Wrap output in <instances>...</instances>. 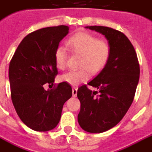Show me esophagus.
Here are the masks:
<instances>
[{
	"instance_id": "34e87169",
	"label": "esophagus",
	"mask_w": 152,
	"mask_h": 152,
	"mask_svg": "<svg viewBox=\"0 0 152 152\" xmlns=\"http://www.w3.org/2000/svg\"><path fill=\"white\" fill-rule=\"evenodd\" d=\"M77 89L76 88H73L72 89V95L73 97H75L77 96Z\"/></svg>"
}]
</instances>
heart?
Here are the masks:
<instances>
[{"label":"heart","mask_w":152,"mask_h":152,"mask_svg":"<svg viewBox=\"0 0 152 152\" xmlns=\"http://www.w3.org/2000/svg\"><path fill=\"white\" fill-rule=\"evenodd\" d=\"M68 49L72 53L80 55L77 70H70L60 77V80L67 84L77 86L89 79V73L97 75L106 67L111 57V46L107 41L100 40L97 36L89 33H78L66 42ZM55 62L59 70L65 69L66 51L62 47L55 50Z\"/></svg>","instance_id":"obj_1"}]
</instances>
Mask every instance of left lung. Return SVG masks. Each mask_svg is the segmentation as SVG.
<instances>
[{"instance_id":"1","label":"left lung","mask_w":152,"mask_h":152,"mask_svg":"<svg viewBox=\"0 0 152 152\" xmlns=\"http://www.w3.org/2000/svg\"><path fill=\"white\" fill-rule=\"evenodd\" d=\"M86 28L104 36L112 49L106 67L88 83L98 91L83 85L77 93L81 103L78 124L86 132L101 133L116 126L131 106L140 78V65L136 50L124 33L104 26Z\"/></svg>"}]
</instances>
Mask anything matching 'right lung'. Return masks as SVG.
<instances>
[{"label": "right lung", "instance_id": "add662e5", "mask_svg": "<svg viewBox=\"0 0 152 152\" xmlns=\"http://www.w3.org/2000/svg\"><path fill=\"white\" fill-rule=\"evenodd\" d=\"M69 32L60 25L39 29L28 34L19 44L9 68L11 98L16 113L25 125L37 132H48L57 126L63 104L72 96V89L61 82L54 85L58 70L55 50Z\"/></svg>", "mask_w": 152, "mask_h": 152}]
</instances>
